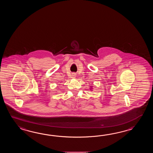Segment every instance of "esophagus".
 Listing matches in <instances>:
<instances>
[{"mask_svg":"<svg viewBox=\"0 0 153 153\" xmlns=\"http://www.w3.org/2000/svg\"><path fill=\"white\" fill-rule=\"evenodd\" d=\"M72 78H75V77H76V74H72Z\"/></svg>","mask_w":153,"mask_h":153,"instance_id":"34e87169","label":"esophagus"}]
</instances>
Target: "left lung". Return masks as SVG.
I'll return each instance as SVG.
<instances>
[{
  "instance_id": "1",
  "label": "left lung",
  "mask_w": 153,
  "mask_h": 153,
  "mask_svg": "<svg viewBox=\"0 0 153 153\" xmlns=\"http://www.w3.org/2000/svg\"><path fill=\"white\" fill-rule=\"evenodd\" d=\"M91 86V88H90V90H92V86Z\"/></svg>"
}]
</instances>
